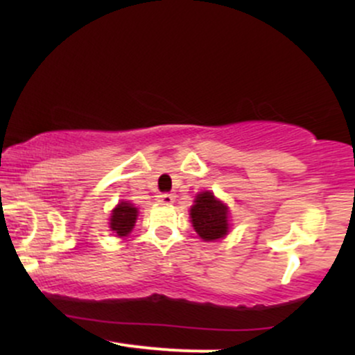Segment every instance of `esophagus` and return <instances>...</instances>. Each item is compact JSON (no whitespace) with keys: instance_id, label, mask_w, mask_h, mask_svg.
Masks as SVG:
<instances>
[{"instance_id":"34e87169","label":"esophagus","mask_w":355,"mask_h":355,"mask_svg":"<svg viewBox=\"0 0 355 355\" xmlns=\"http://www.w3.org/2000/svg\"><path fill=\"white\" fill-rule=\"evenodd\" d=\"M157 200L160 203H164V205H170V203H173L175 197L172 193H160V195H157Z\"/></svg>"}]
</instances>
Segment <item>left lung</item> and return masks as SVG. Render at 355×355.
Wrapping results in <instances>:
<instances>
[{"label":"left lung","instance_id":"8db88e82","mask_svg":"<svg viewBox=\"0 0 355 355\" xmlns=\"http://www.w3.org/2000/svg\"><path fill=\"white\" fill-rule=\"evenodd\" d=\"M190 222L203 242H217L230 232L229 205L215 197L214 191H198L190 207Z\"/></svg>","mask_w":355,"mask_h":355}]
</instances>
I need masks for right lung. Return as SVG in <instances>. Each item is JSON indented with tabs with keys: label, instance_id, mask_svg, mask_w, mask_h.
Instances as JSON below:
<instances>
[{
	"label": "right lung",
	"instance_id": "obj_1",
	"mask_svg": "<svg viewBox=\"0 0 355 355\" xmlns=\"http://www.w3.org/2000/svg\"><path fill=\"white\" fill-rule=\"evenodd\" d=\"M138 214H140V211H138V209L132 202H118V205L112 210V215H110V230H112L118 239L128 237V235L132 234V230L135 229Z\"/></svg>",
	"mask_w": 355,
	"mask_h": 355
}]
</instances>
